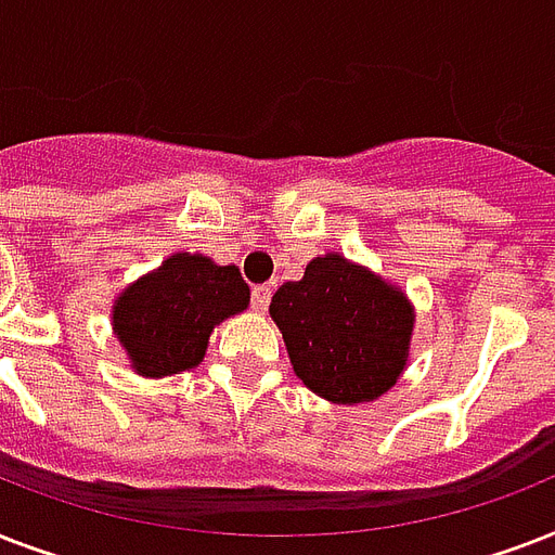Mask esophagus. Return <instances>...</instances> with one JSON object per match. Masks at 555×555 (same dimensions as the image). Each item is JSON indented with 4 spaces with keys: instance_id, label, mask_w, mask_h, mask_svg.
<instances>
[{
    "instance_id": "esophagus-1",
    "label": "esophagus",
    "mask_w": 555,
    "mask_h": 555,
    "mask_svg": "<svg viewBox=\"0 0 555 555\" xmlns=\"http://www.w3.org/2000/svg\"><path fill=\"white\" fill-rule=\"evenodd\" d=\"M270 296H273V285H256L250 291V305L256 311H268Z\"/></svg>"
}]
</instances>
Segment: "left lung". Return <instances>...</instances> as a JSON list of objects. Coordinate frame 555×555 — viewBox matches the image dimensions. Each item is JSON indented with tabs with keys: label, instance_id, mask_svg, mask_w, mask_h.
<instances>
[{
	"label": "left lung",
	"instance_id": "1",
	"mask_svg": "<svg viewBox=\"0 0 555 555\" xmlns=\"http://www.w3.org/2000/svg\"><path fill=\"white\" fill-rule=\"evenodd\" d=\"M270 317L296 377L313 395L354 405L395 386L409 357L414 313L397 287L328 253L273 294Z\"/></svg>",
	"mask_w": 555,
	"mask_h": 555
}]
</instances>
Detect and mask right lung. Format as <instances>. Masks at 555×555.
I'll return each mask as SVG.
<instances>
[{
	"mask_svg": "<svg viewBox=\"0 0 555 555\" xmlns=\"http://www.w3.org/2000/svg\"><path fill=\"white\" fill-rule=\"evenodd\" d=\"M250 287L235 264H216L207 256L176 253L155 273L126 287L112 322L134 371L167 377L198 365L209 331L244 311Z\"/></svg>",
	"mask_w": 555,
	"mask_h": 555,
	"instance_id": "1",
	"label": "right lung"
}]
</instances>
